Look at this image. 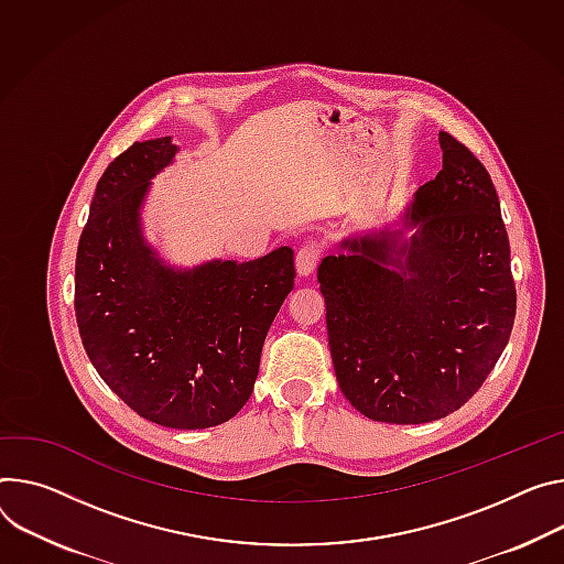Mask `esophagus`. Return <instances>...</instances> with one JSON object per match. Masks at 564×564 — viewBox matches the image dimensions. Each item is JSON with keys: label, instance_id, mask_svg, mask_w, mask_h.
I'll use <instances>...</instances> for the list:
<instances>
[{"label": "esophagus", "instance_id": "esophagus-1", "mask_svg": "<svg viewBox=\"0 0 564 564\" xmlns=\"http://www.w3.org/2000/svg\"><path fill=\"white\" fill-rule=\"evenodd\" d=\"M319 259H322V245L317 240H308L305 245H301L296 251V259H294L299 276H311L315 272Z\"/></svg>", "mask_w": 564, "mask_h": 564}]
</instances>
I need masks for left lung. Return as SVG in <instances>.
Instances as JSON below:
<instances>
[{
  "mask_svg": "<svg viewBox=\"0 0 564 564\" xmlns=\"http://www.w3.org/2000/svg\"><path fill=\"white\" fill-rule=\"evenodd\" d=\"M438 141L443 169L404 214L416 234L346 238L317 272L339 389L380 423L419 425L456 412L495 369L516 322L492 180L452 134Z\"/></svg>",
  "mask_w": 564,
  "mask_h": 564,
  "instance_id": "obj_1",
  "label": "left lung"
}]
</instances>
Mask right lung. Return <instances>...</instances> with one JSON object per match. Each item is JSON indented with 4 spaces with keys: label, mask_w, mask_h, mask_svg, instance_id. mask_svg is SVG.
<instances>
[{
    "label": "right lung",
    "mask_w": 564,
    "mask_h": 564,
    "mask_svg": "<svg viewBox=\"0 0 564 564\" xmlns=\"http://www.w3.org/2000/svg\"><path fill=\"white\" fill-rule=\"evenodd\" d=\"M175 152L171 137L134 141L98 180L76 253L74 308L94 369L132 412L204 430L249 400L294 261L279 247L247 263L164 265L139 216L150 180Z\"/></svg>",
    "instance_id": "1"
}]
</instances>
